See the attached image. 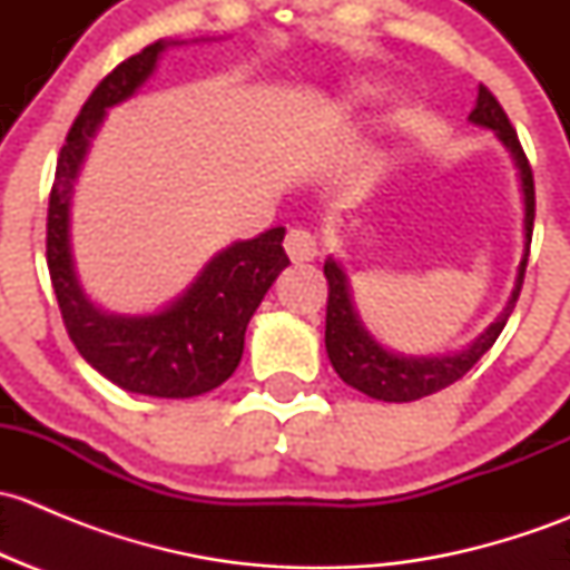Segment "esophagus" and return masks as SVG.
I'll use <instances>...</instances> for the list:
<instances>
[{
    "instance_id": "34e87169",
    "label": "esophagus",
    "mask_w": 570,
    "mask_h": 570,
    "mask_svg": "<svg viewBox=\"0 0 570 570\" xmlns=\"http://www.w3.org/2000/svg\"><path fill=\"white\" fill-rule=\"evenodd\" d=\"M284 248L289 253L292 262H312L314 256L320 253V245H317V234L312 232V228H289V234H286L284 239Z\"/></svg>"
}]
</instances>
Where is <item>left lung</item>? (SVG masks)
<instances>
[{"label":"left lung","instance_id":"1","mask_svg":"<svg viewBox=\"0 0 570 570\" xmlns=\"http://www.w3.org/2000/svg\"><path fill=\"white\" fill-rule=\"evenodd\" d=\"M471 124L488 126L499 135V140L513 151L515 165L521 170V189H524V258H521L519 278H515L513 297H510L504 314L471 344L469 350L458 355H441V358H402V355L389 353L381 344L372 342L370 333L361 327L358 314H355L353 301H350L347 281H344L342 267L336 262L325 264L327 278V314H325V350L331 358L333 370L338 372L347 386L358 389V392L375 396L383 402H411L430 396L441 389L458 383L488 350L499 338L502 327L508 325L510 314H513L515 303H519L521 286H524L527 258H530L532 243V223H534V178L530 159H527L524 148H521L519 135H515L513 124H510L508 112L497 101V96L480 82V96H476V107L469 115Z\"/></svg>","mask_w":570,"mask_h":570}]
</instances>
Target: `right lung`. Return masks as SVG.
Here are the masks:
<instances>
[{"label": "right lung", "mask_w": 570, "mask_h": 570, "mask_svg": "<svg viewBox=\"0 0 570 570\" xmlns=\"http://www.w3.org/2000/svg\"><path fill=\"white\" fill-rule=\"evenodd\" d=\"M163 40L129 57L96 85L68 129L57 159L46 217V264L62 322L79 355L115 386L148 396H198L226 383L239 366L245 327L289 264L284 228H269L212 258L193 289L157 317H109L85 297L68 248L71 184L105 109L129 99L157 66Z\"/></svg>", "instance_id": "1"}]
</instances>
